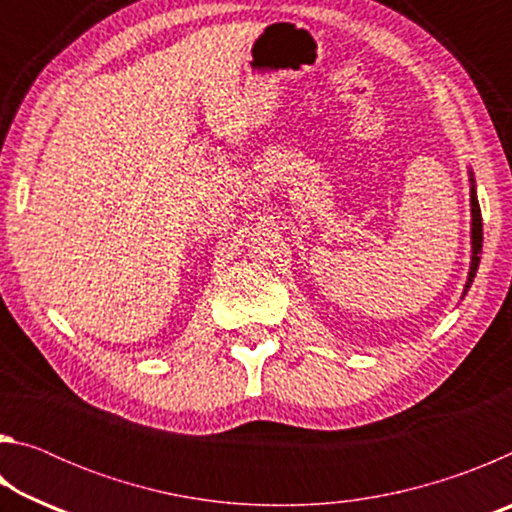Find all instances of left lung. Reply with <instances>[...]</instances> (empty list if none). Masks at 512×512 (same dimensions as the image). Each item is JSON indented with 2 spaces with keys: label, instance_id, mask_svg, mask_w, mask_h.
I'll use <instances>...</instances> for the list:
<instances>
[{
  "label": "left lung",
  "instance_id": "1",
  "mask_svg": "<svg viewBox=\"0 0 512 512\" xmlns=\"http://www.w3.org/2000/svg\"><path fill=\"white\" fill-rule=\"evenodd\" d=\"M481 246H483V221H481V207L479 201H476V192L472 187V266H470V277H467V287L470 289V284L476 275V268H479L481 262Z\"/></svg>",
  "mask_w": 512,
  "mask_h": 512
}]
</instances>
